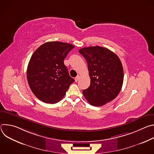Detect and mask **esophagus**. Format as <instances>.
<instances>
[{
    "label": "esophagus",
    "instance_id": "esophagus-1",
    "mask_svg": "<svg viewBox=\"0 0 154 154\" xmlns=\"http://www.w3.org/2000/svg\"><path fill=\"white\" fill-rule=\"evenodd\" d=\"M80 79V75H77L76 77H75V81L77 82H78L79 81V80Z\"/></svg>",
    "mask_w": 154,
    "mask_h": 154
}]
</instances>
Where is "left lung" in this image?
<instances>
[{"label": "left lung", "instance_id": "1", "mask_svg": "<svg viewBox=\"0 0 154 154\" xmlns=\"http://www.w3.org/2000/svg\"><path fill=\"white\" fill-rule=\"evenodd\" d=\"M79 52L87 61L91 79L88 88L82 91L87 101L99 106L115 99L124 80L122 65L118 55L100 46L84 48Z\"/></svg>", "mask_w": 154, "mask_h": 154}]
</instances>
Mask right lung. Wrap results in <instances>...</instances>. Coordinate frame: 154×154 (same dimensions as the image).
I'll list each match as a JSON object with an SVG mask.
<instances>
[{
    "label": "right lung",
    "mask_w": 154,
    "mask_h": 154,
    "mask_svg": "<svg viewBox=\"0 0 154 154\" xmlns=\"http://www.w3.org/2000/svg\"><path fill=\"white\" fill-rule=\"evenodd\" d=\"M74 48L69 43L50 41L40 46L33 54L27 78L32 93L42 102H58L74 82L64 64V58Z\"/></svg>",
    "instance_id": "right-lung-1"
}]
</instances>
